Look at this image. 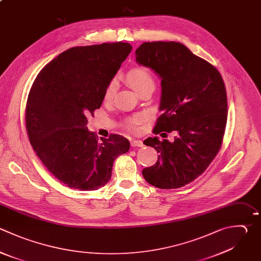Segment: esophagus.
Wrapping results in <instances>:
<instances>
[{
    "label": "esophagus",
    "instance_id": "1",
    "mask_svg": "<svg viewBox=\"0 0 261 261\" xmlns=\"http://www.w3.org/2000/svg\"><path fill=\"white\" fill-rule=\"evenodd\" d=\"M130 146L132 147H143L144 144H143V142L141 140H132Z\"/></svg>",
    "mask_w": 261,
    "mask_h": 261
}]
</instances>
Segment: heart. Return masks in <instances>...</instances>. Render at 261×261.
<instances>
[{"label": "heart", "instance_id": "heart-1", "mask_svg": "<svg viewBox=\"0 0 261 261\" xmlns=\"http://www.w3.org/2000/svg\"><path fill=\"white\" fill-rule=\"evenodd\" d=\"M126 80L128 82V84L132 86V88L138 93L140 94L144 89L150 87V86H154L155 82L154 79L151 74V72L145 68V67H137L132 69L127 75H126ZM118 88V81L116 79H112L109 84L107 85L105 92H104V100L106 102H110L117 91ZM141 116H135L134 118L129 119L126 121V126L129 129L135 128V126L141 121Z\"/></svg>", "mask_w": 261, "mask_h": 261}]
</instances>
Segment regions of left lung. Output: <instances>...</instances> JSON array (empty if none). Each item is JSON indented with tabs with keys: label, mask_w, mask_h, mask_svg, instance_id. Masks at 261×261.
<instances>
[{
	"label": "left lung",
	"mask_w": 261,
	"mask_h": 261,
	"mask_svg": "<svg viewBox=\"0 0 261 261\" xmlns=\"http://www.w3.org/2000/svg\"><path fill=\"white\" fill-rule=\"evenodd\" d=\"M136 61L161 80V115L154 134H176L173 142L158 137L144 141L160 155L143 176L159 189L180 188L205 171L221 146L227 118L223 80L180 43H144L136 50Z\"/></svg>",
	"instance_id": "1"
}]
</instances>
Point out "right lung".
Masks as SVG:
<instances>
[{
  "instance_id": "add662e5",
  "label": "right lung",
  "mask_w": 261,
  "mask_h": 261,
  "mask_svg": "<svg viewBox=\"0 0 261 261\" xmlns=\"http://www.w3.org/2000/svg\"><path fill=\"white\" fill-rule=\"evenodd\" d=\"M132 49L120 42L71 48L49 62L31 89L30 142L48 170L70 188L104 187L114 160L129 150L128 140L119 135L99 142L87 117L101 107L107 85Z\"/></svg>"
}]
</instances>
